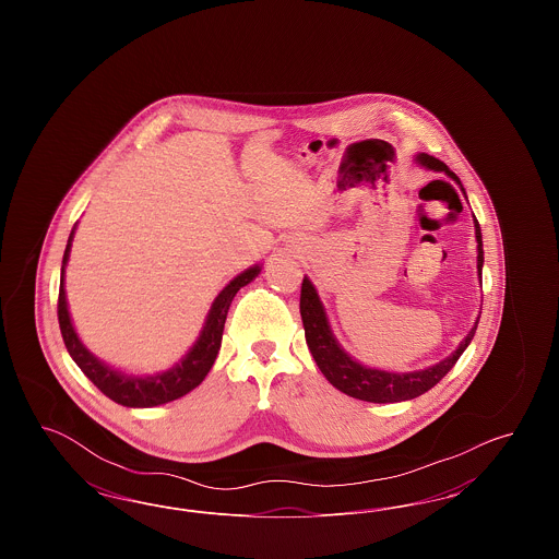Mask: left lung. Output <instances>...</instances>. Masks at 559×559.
I'll use <instances>...</instances> for the list:
<instances>
[{
	"instance_id": "1",
	"label": "left lung",
	"mask_w": 559,
	"mask_h": 559,
	"mask_svg": "<svg viewBox=\"0 0 559 559\" xmlns=\"http://www.w3.org/2000/svg\"><path fill=\"white\" fill-rule=\"evenodd\" d=\"M419 160H421V165H426L429 169L447 171L452 180L459 182V178L452 174L442 160L429 157V155H419ZM476 239H478V270L479 278H481L484 251H481V233H479L478 219H476ZM299 312H301V320H304L306 342H308V347H310L322 374L347 396L367 400V402H379V404L417 399V396L426 394L427 390H431L447 372L451 371L454 362L459 360V356L465 352V347L469 346V342L474 340V333L478 329V322H476V326L469 331V335L461 342V346L456 347V352L452 356L444 358L442 362H438L433 367H429L426 371L388 372L358 365L356 360H352L347 356L342 347L337 346V342H335V337L329 329V322L324 317L317 289L312 287V283L308 278H304V283H301Z\"/></svg>"
}]
</instances>
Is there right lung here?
Wrapping results in <instances>:
<instances>
[{"instance_id": "add662e5", "label": "right lung", "mask_w": 559, "mask_h": 559, "mask_svg": "<svg viewBox=\"0 0 559 559\" xmlns=\"http://www.w3.org/2000/svg\"><path fill=\"white\" fill-rule=\"evenodd\" d=\"M71 240H73V233L69 237L64 258H62L60 292H58V324H60L64 346L69 349L71 358L78 362L81 371L85 372V377L108 399L115 400L117 404H123V406H133V408L165 404L171 400L182 399L190 390H194L205 379V374L210 372L215 362L217 349L222 344L224 322H226L235 295L240 287L249 285L260 274V266L245 270L235 281H230L228 287H224V292L215 297L201 337L197 340L194 346L190 347V352L176 367H171L169 371L157 372V374L138 377V374L115 371L105 362H100L98 358H94L83 347L73 324H71L69 310H67V295H64V264L69 260Z\"/></svg>"}]
</instances>
